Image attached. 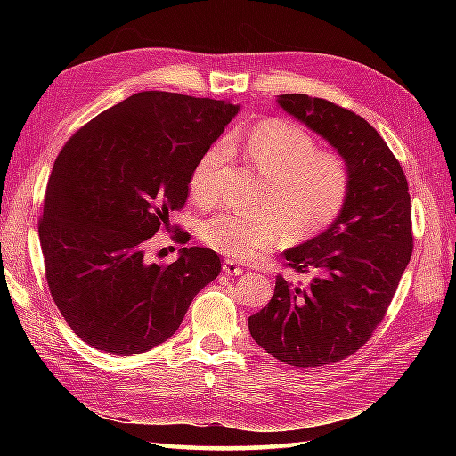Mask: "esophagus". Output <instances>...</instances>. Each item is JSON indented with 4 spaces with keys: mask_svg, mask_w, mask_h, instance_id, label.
<instances>
[{
    "mask_svg": "<svg viewBox=\"0 0 456 456\" xmlns=\"http://www.w3.org/2000/svg\"><path fill=\"white\" fill-rule=\"evenodd\" d=\"M223 273L229 274V276H240L245 273V270L240 268L233 258H225V263H223Z\"/></svg>",
    "mask_w": 456,
    "mask_h": 456,
    "instance_id": "obj_1",
    "label": "esophagus"
}]
</instances>
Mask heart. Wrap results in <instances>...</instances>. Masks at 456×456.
I'll list each match as a JSON object with an SVG mask.
<instances>
[{"instance_id": "1", "label": "heart", "mask_w": 456, "mask_h": 456, "mask_svg": "<svg viewBox=\"0 0 456 456\" xmlns=\"http://www.w3.org/2000/svg\"><path fill=\"white\" fill-rule=\"evenodd\" d=\"M225 142L201 154L191 172V196L209 206L219 193V174L227 162ZM250 162L268 180L260 213L223 211L201 225L203 243L229 258L250 260L278 245L322 235L341 216L351 193V170L338 152L319 151L315 139L282 119L255 125L247 137Z\"/></svg>"}]
</instances>
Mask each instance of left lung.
<instances>
[{"label": "left lung", "instance_id": "8db88e82", "mask_svg": "<svg viewBox=\"0 0 456 456\" xmlns=\"http://www.w3.org/2000/svg\"><path fill=\"white\" fill-rule=\"evenodd\" d=\"M278 105L331 144L351 170V193L331 227L284 250L305 284L276 276L268 305L248 317L255 341L296 368L338 362L382 322L413 250L408 180L388 144L361 115L305 94Z\"/></svg>", "mask_w": 456, "mask_h": 456}]
</instances>
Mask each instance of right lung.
I'll use <instances>...</instances> for the list:
<instances>
[{
    "instance_id": "add662e5",
    "label": "right lung",
    "mask_w": 456,
    "mask_h": 456,
    "mask_svg": "<svg viewBox=\"0 0 456 456\" xmlns=\"http://www.w3.org/2000/svg\"><path fill=\"white\" fill-rule=\"evenodd\" d=\"M239 105L139 92L76 131L54 160L38 221L58 312L84 343L131 356L178 331L191 299L221 273L216 250L144 258L188 200L191 172ZM176 243L190 235L178 231Z\"/></svg>"
}]
</instances>
